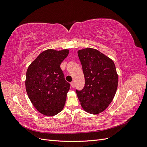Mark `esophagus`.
Masks as SVG:
<instances>
[{
	"label": "esophagus",
	"mask_w": 147,
	"mask_h": 147,
	"mask_svg": "<svg viewBox=\"0 0 147 147\" xmlns=\"http://www.w3.org/2000/svg\"><path fill=\"white\" fill-rule=\"evenodd\" d=\"M71 86H72V88H75V82L74 81H73V82H71Z\"/></svg>",
	"instance_id": "1"
}]
</instances>
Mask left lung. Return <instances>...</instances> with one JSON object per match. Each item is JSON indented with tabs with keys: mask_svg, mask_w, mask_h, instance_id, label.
I'll list each match as a JSON object with an SVG mask.
<instances>
[{
	"mask_svg": "<svg viewBox=\"0 0 147 147\" xmlns=\"http://www.w3.org/2000/svg\"><path fill=\"white\" fill-rule=\"evenodd\" d=\"M84 77V86L76 90L82 108L91 114H99L112 102L116 93L118 76L113 61L95 49L78 51Z\"/></svg>",
	"mask_w": 147,
	"mask_h": 147,
	"instance_id": "1",
	"label": "left lung"
}]
</instances>
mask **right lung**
Wrapping results in <instances>:
<instances>
[{
	"label": "right lung",
	"instance_id": "right-lung-1",
	"mask_svg": "<svg viewBox=\"0 0 147 147\" xmlns=\"http://www.w3.org/2000/svg\"><path fill=\"white\" fill-rule=\"evenodd\" d=\"M69 50L52 49L40 53L26 72V90L32 104L40 113L54 116L63 109L70 83L65 81L60 65Z\"/></svg>",
	"mask_w": 147,
	"mask_h": 147
}]
</instances>
